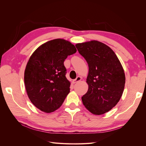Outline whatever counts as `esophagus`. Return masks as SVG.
Here are the masks:
<instances>
[{
	"label": "esophagus",
	"mask_w": 146,
	"mask_h": 146,
	"mask_svg": "<svg viewBox=\"0 0 146 146\" xmlns=\"http://www.w3.org/2000/svg\"><path fill=\"white\" fill-rule=\"evenodd\" d=\"M81 80H82V77L80 76H78V77H77V78L76 79H74V80H73V83H76L79 81H80Z\"/></svg>",
	"instance_id": "1"
}]
</instances>
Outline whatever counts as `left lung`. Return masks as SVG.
I'll list each match as a JSON object with an SVG mask.
<instances>
[{"instance_id":"obj_1","label":"left lung","mask_w":146,"mask_h":146,"mask_svg":"<svg viewBox=\"0 0 146 146\" xmlns=\"http://www.w3.org/2000/svg\"><path fill=\"white\" fill-rule=\"evenodd\" d=\"M76 46L89 67L88 90L82 98L83 104L91 113L103 114L121 99L125 83L124 70L115 53L102 42L92 40Z\"/></svg>"}]
</instances>
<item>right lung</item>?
<instances>
[{
    "label": "right lung",
    "instance_id": "right-lung-1",
    "mask_svg": "<svg viewBox=\"0 0 146 146\" xmlns=\"http://www.w3.org/2000/svg\"><path fill=\"white\" fill-rule=\"evenodd\" d=\"M76 52L70 42L55 39L41 45L30 57L24 72L25 86L30 101L41 111L54 112L69 93L64 61Z\"/></svg>",
    "mask_w": 146,
    "mask_h": 146
}]
</instances>
